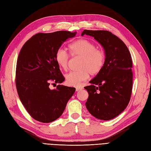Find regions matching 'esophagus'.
Segmentation results:
<instances>
[{
	"instance_id": "obj_1",
	"label": "esophagus",
	"mask_w": 151,
	"mask_h": 151,
	"mask_svg": "<svg viewBox=\"0 0 151 151\" xmlns=\"http://www.w3.org/2000/svg\"><path fill=\"white\" fill-rule=\"evenodd\" d=\"M83 89V87H81V86H79V87H76V91H79L82 90V89Z\"/></svg>"
}]
</instances>
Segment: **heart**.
<instances>
[{
    "mask_svg": "<svg viewBox=\"0 0 151 151\" xmlns=\"http://www.w3.org/2000/svg\"><path fill=\"white\" fill-rule=\"evenodd\" d=\"M72 57H81L79 70L71 71L65 75L66 83L72 86H78L88 78L89 75L96 76L101 72L105 62V53L102 50L86 39H80L68 45ZM56 62L62 69L66 70L69 56L64 50L59 48L55 53Z\"/></svg>",
    "mask_w": 151,
    "mask_h": 151,
    "instance_id": "b5f03b06",
    "label": "heart"
}]
</instances>
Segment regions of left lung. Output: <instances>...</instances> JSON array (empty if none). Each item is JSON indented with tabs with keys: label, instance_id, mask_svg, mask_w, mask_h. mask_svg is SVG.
<instances>
[{
	"label": "left lung",
	"instance_id": "1",
	"mask_svg": "<svg viewBox=\"0 0 151 151\" xmlns=\"http://www.w3.org/2000/svg\"><path fill=\"white\" fill-rule=\"evenodd\" d=\"M84 35L93 36L102 45L105 62L98 74L85 87L89 97L86 106L98 119L109 120L123 111L132 94L133 73L131 55L122 40L111 32L87 30Z\"/></svg>",
	"mask_w": 151,
	"mask_h": 151
}]
</instances>
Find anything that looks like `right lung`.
Listing matches in <instances>:
<instances>
[{"mask_svg":"<svg viewBox=\"0 0 151 151\" xmlns=\"http://www.w3.org/2000/svg\"><path fill=\"white\" fill-rule=\"evenodd\" d=\"M76 35L67 31L40 33L21 50L16 64V89L22 104L36 120L50 123L57 120L75 93V88L58 85L50 89L49 86L64 81L55 55L62 43Z\"/></svg>","mask_w":151,"mask_h":151,"instance_id":"right-lung-1","label":"right lung"}]
</instances>
